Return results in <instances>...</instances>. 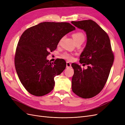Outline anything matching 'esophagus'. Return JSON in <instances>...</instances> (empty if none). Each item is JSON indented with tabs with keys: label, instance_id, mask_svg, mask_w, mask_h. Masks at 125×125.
Segmentation results:
<instances>
[{
	"label": "esophagus",
	"instance_id": "1",
	"mask_svg": "<svg viewBox=\"0 0 125 125\" xmlns=\"http://www.w3.org/2000/svg\"><path fill=\"white\" fill-rule=\"evenodd\" d=\"M66 67H67V68H70L71 67V63L69 62H67Z\"/></svg>",
	"mask_w": 125,
	"mask_h": 125
}]
</instances>
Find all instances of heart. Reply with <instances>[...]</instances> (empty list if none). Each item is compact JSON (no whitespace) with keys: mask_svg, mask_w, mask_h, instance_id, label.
<instances>
[{"mask_svg":"<svg viewBox=\"0 0 125 125\" xmlns=\"http://www.w3.org/2000/svg\"><path fill=\"white\" fill-rule=\"evenodd\" d=\"M73 39L75 43L82 42L83 43L85 40V35L84 33L82 32H76L73 34ZM62 58L67 59L68 60H71L73 59V56L71 54L68 53L67 52H63L62 54Z\"/></svg>","mask_w":125,"mask_h":125,"instance_id":"heart-1","label":"heart"}]
</instances>
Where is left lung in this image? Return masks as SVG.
Listing matches in <instances>:
<instances>
[{"label":"left lung","instance_id":"left-lung-1","mask_svg":"<svg viewBox=\"0 0 125 125\" xmlns=\"http://www.w3.org/2000/svg\"><path fill=\"white\" fill-rule=\"evenodd\" d=\"M75 26L83 30L87 36L86 46L80 56V62L88 65L82 69L73 63L74 69L72 90L83 99L97 95L107 82L114 59L109 36L95 22L92 20L72 21Z\"/></svg>","mask_w":125,"mask_h":125}]
</instances>
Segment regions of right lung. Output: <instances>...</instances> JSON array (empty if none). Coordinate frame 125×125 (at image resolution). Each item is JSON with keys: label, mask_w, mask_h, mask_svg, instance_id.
<instances>
[{"label": "right lung", "mask_w": 125, "mask_h": 125, "mask_svg": "<svg viewBox=\"0 0 125 125\" xmlns=\"http://www.w3.org/2000/svg\"><path fill=\"white\" fill-rule=\"evenodd\" d=\"M75 29L67 22H44L26 30L18 42L14 57L17 73L22 85L33 95L41 96L53 90L54 77L65 69L66 62L46 59L62 37Z\"/></svg>", "instance_id": "right-lung-1"}]
</instances>
